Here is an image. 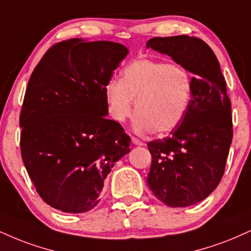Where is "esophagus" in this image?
Wrapping results in <instances>:
<instances>
[{"mask_svg":"<svg viewBox=\"0 0 251 251\" xmlns=\"http://www.w3.org/2000/svg\"><path fill=\"white\" fill-rule=\"evenodd\" d=\"M132 143H133L134 145H138V146H141V145H143L144 143L141 140H139L138 138H135V137H132Z\"/></svg>","mask_w":251,"mask_h":251,"instance_id":"obj_1","label":"esophagus"}]
</instances>
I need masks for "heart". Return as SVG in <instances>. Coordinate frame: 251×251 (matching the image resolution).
Segmentation results:
<instances>
[{
    "instance_id": "b5f03b06",
    "label": "heart",
    "mask_w": 251,
    "mask_h": 251,
    "mask_svg": "<svg viewBox=\"0 0 251 251\" xmlns=\"http://www.w3.org/2000/svg\"><path fill=\"white\" fill-rule=\"evenodd\" d=\"M111 116L123 123L133 113L139 132L167 134L185 119L192 99V78L186 69L164 60L138 59L123 71L122 80L106 86Z\"/></svg>"
}]
</instances>
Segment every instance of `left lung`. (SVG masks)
Here are the masks:
<instances>
[{"instance_id":"8db88e82","label":"left lung","mask_w":251,"mask_h":251,"mask_svg":"<svg viewBox=\"0 0 251 251\" xmlns=\"http://www.w3.org/2000/svg\"><path fill=\"white\" fill-rule=\"evenodd\" d=\"M146 47L171 56L195 75L185 119L170 137L147 143L152 154L147 175L151 191L168 207L192 206L206 199L225 173L232 139L225 78L215 53L200 38L154 37Z\"/></svg>"}]
</instances>
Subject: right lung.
I'll return each mask as SVG.
<instances>
[{"instance_id":"1","label":"right lung","mask_w":251,"mask_h":251,"mask_svg":"<svg viewBox=\"0 0 251 251\" xmlns=\"http://www.w3.org/2000/svg\"><path fill=\"white\" fill-rule=\"evenodd\" d=\"M128 50L78 38L50 48L36 65L20 116L21 154L44 202L64 213L91 210L131 138L107 119L106 86Z\"/></svg>"}]
</instances>
